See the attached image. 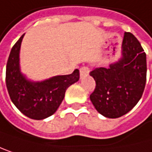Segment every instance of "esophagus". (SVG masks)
Here are the masks:
<instances>
[{"instance_id": "1", "label": "esophagus", "mask_w": 152, "mask_h": 152, "mask_svg": "<svg viewBox=\"0 0 152 152\" xmlns=\"http://www.w3.org/2000/svg\"><path fill=\"white\" fill-rule=\"evenodd\" d=\"M79 71H80V77H83L89 73V68L87 66H82V67H80Z\"/></svg>"}]
</instances>
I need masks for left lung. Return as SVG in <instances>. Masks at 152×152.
<instances>
[{
    "label": "left lung",
    "mask_w": 152,
    "mask_h": 152,
    "mask_svg": "<svg viewBox=\"0 0 152 152\" xmlns=\"http://www.w3.org/2000/svg\"><path fill=\"white\" fill-rule=\"evenodd\" d=\"M90 75L96 87L90 100L101 115L117 118L127 114L142 96L147 77L146 54L139 40L125 33L122 58L109 67H96Z\"/></svg>",
    "instance_id": "obj_1"
}]
</instances>
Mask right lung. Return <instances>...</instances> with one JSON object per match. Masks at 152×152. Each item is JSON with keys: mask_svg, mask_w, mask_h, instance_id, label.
<instances>
[{"mask_svg": "<svg viewBox=\"0 0 152 152\" xmlns=\"http://www.w3.org/2000/svg\"><path fill=\"white\" fill-rule=\"evenodd\" d=\"M23 34L12 46L6 66V86L11 100L20 111L33 119H44L53 115L62 103L67 87L79 80V70L57 75L42 82H31L22 75L19 53Z\"/></svg>", "mask_w": 152, "mask_h": 152, "instance_id": "add662e5", "label": "right lung"}]
</instances>
